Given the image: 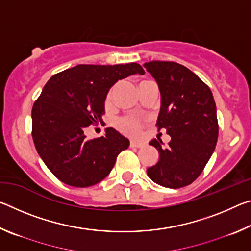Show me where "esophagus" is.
I'll return each mask as SVG.
<instances>
[{
    "instance_id": "1",
    "label": "esophagus",
    "mask_w": 251,
    "mask_h": 251,
    "mask_svg": "<svg viewBox=\"0 0 251 251\" xmlns=\"http://www.w3.org/2000/svg\"><path fill=\"white\" fill-rule=\"evenodd\" d=\"M129 145H130V147H142V146L145 145V144H144L143 142H136V141H133V139H131Z\"/></svg>"
}]
</instances>
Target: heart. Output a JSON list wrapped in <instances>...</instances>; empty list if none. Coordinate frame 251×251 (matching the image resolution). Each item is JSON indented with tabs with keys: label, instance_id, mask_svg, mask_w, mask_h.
Returning <instances> with one entry per match:
<instances>
[{
	"label": "heart",
	"instance_id": "1",
	"mask_svg": "<svg viewBox=\"0 0 251 251\" xmlns=\"http://www.w3.org/2000/svg\"><path fill=\"white\" fill-rule=\"evenodd\" d=\"M116 125L118 128L126 134L137 135L139 128H141V121L133 116H126L121 118Z\"/></svg>",
	"mask_w": 251,
	"mask_h": 251
}]
</instances>
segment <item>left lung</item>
Here are the masks:
<instances>
[{
  "mask_svg": "<svg viewBox=\"0 0 251 251\" xmlns=\"http://www.w3.org/2000/svg\"><path fill=\"white\" fill-rule=\"evenodd\" d=\"M160 92L157 125L171 136L168 146L151 139L158 161L147 168L151 179L167 188L192 184L201 175L218 139L217 109L210 88L186 66L152 61L143 65Z\"/></svg>",
  "mask_w": 251,
  "mask_h": 251,
  "instance_id": "obj_1",
  "label": "left lung"
}]
</instances>
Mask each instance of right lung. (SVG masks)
I'll return each mask as SVG.
<instances>
[{
	"mask_svg": "<svg viewBox=\"0 0 251 251\" xmlns=\"http://www.w3.org/2000/svg\"><path fill=\"white\" fill-rule=\"evenodd\" d=\"M145 74L137 63L79 64L53 75L32 108V136L42 160L59 180L90 187L108 175L116 157L129 146L116 129L88 139L84 130L101 122L104 103L115 83Z\"/></svg>",
	"mask_w": 251,
	"mask_h": 251,
	"instance_id": "obj_1",
	"label": "right lung"
}]
</instances>
